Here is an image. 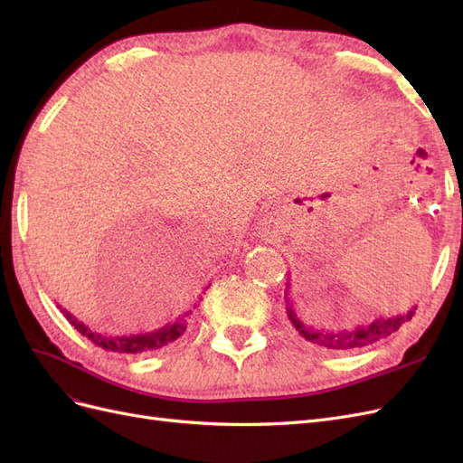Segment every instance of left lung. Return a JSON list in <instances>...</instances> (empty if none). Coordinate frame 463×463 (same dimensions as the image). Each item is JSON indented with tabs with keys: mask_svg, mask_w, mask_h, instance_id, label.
Masks as SVG:
<instances>
[{
	"mask_svg": "<svg viewBox=\"0 0 463 463\" xmlns=\"http://www.w3.org/2000/svg\"><path fill=\"white\" fill-rule=\"evenodd\" d=\"M284 299H286V315H288L291 328L296 330V334L303 342L311 344L315 347H320V349H326V352H352V349L365 347L369 344L383 340L392 332H396L403 325V322H408L417 309V307H413V309H410L403 315L384 317V318L381 317V318H374L373 322H369V325H357L354 328L328 330V328H320V326H315L307 322L299 307L289 298V279L286 286Z\"/></svg>",
	"mask_w": 463,
	"mask_h": 463,
	"instance_id": "left-lung-1",
	"label": "left lung"
}]
</instances>
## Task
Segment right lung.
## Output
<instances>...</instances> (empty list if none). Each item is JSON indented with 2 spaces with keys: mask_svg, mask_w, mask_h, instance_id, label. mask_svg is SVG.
<instances>
[{
  "mask_svg": "<svg viewBox=\"0 0 463 463\" xmlns=\"http://www.w3.org/2000/svg\"><path fill=\"white\" fill-rule=\"evenodd\" d=\"M210 286V284H208ZM206 286V289H208ZM61 309V305H58ZM197 307V305H194ZM65 318L71 322V326L77 328L82 335H87L90 342H94L98 347L106 349V352H119V354H145V352H154V349H160L164 345L174 344L179 335H184L187 330V317L191 311L184 313V317H177L174 322H167L165 326L152 330V332H143V334H129V335H104L90 330L85 322L77 320L67 309H61Z\"/></svg>",
  "mask_w": 463,
  "mask_h": 463,
  "instance_id": "1",
  "label": "right lung"
}]
</instances>
